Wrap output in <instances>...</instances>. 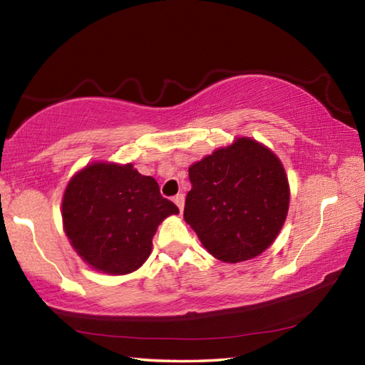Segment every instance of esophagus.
<instances>
[{
    "instance_id": "1",
    "label": "esophagus",
    "mask_w": 365,
    "mask_h": 365,
    "mask_svg": "<svg viewBox=\"0 0 365 365\" xmlns=\"http://www.w3.org/2000/svg\"><path fill=\"white\" fill-rule=\"evenodd\" d=\"M174 202H175V205L178 206V209H180V211H183V206H185V196H183L182 193H178V195H175V196H174Z\"/></svg>"
}]
</instances>
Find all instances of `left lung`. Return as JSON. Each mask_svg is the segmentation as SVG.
<instances>
[{
  "instance_id": "left-lung-1",
  "label": "left lung",
  "mask_w": 365,
  "mask_h": 365,
  "mask_svg": "<svg viewBox=\"0 0 365 365\" xmlns=\"http://www.w3.org/2000/svg\"><path fill=\"white\" fill-rule=\"evenodd\" d=\"M183 217L214 257L248 261L264 252L287 219L289 188L274 153L238 138L188 169Z\"/></svg>"
}]
</instances>
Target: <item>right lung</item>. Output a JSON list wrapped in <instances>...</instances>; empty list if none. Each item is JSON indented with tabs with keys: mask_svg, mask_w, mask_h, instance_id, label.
Here are the masks:
<instances>
[{
	"mask_svg": "<svg viewBox=\"0 0 365 365\" xmlns=\"http://www.w3.org/2000/svg\"><path fill=\"white\" fill-rule=\"evenodd\" d=\"M178 207L153 177L132 164H91L72 178L63 200L66 235L83 261L110 275L137 270L153 237Z\"/></svg>",
	"mask_w": 365,
	"mask_h": 365,
	"instance_id": "1",
	"label": "right lung"
}]
</instances>
